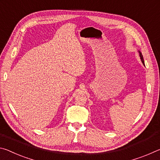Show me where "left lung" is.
Segmentation results:
<instances>
[{"label": "left lung", "mask_w": 160, "mask_h": 160, "mask_svg": "<svg viewBox=\"0 0 160 160\" xmlns=\"http://www.w3.org/2000/svg\"><path fill=\"white\" fill-rule=\"evenodd\" d=\"M139 53H140V59H141V61H142V63L145 65L144 60H143V56H142V53H140V52H139Z\"/></svg>", "instance_id": "left-lung-1"}]
</instances>
